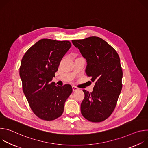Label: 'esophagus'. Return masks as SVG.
Masks as SVG:
<instances>
[{
	"label": "esophagus",
	"mask_w": 148,
	"mask_h": 148,
	"mask_svg": "<svg viewBox=\"0 0 148 148\" xmlns=\"http://www.w3.org/2000/svg\"><path fill=\"white\" fill-rule=\"evenodd\" d=\"M72 88H73V91H77V90H78V88L77 87H75V86H73V87H72Z\"/></svg>",
	"instance_id": "esophagus-1"
}]
</instances>
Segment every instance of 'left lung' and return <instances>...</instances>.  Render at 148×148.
Here are the masks:
<instances>
[{
  "instance_id": "obj_1",
  "label": "left lung",
  "mask_w": 148,
  "mask_h": 148,
  "mask_svg": "<svg viewBox=\"0 0 148 148\" xmlns=\"http://www.w3.org/2000/svg\"><path fill=\"white\" fill-rule=\"evenodd\" d=\"M72 43L87 60V75L95 82L92 92L83 90L85 97L81 104V114L89 121H103L113 112L122 87L119 57L98 37L72 40Z\"/></svg>"
}]
</instances>
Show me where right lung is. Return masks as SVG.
Masks as SVG:
<instances>
[{"label": "right lung", "mask_w": 148, "mask_h": 148, "mask_svg": "<svg viewBox=\"0 0 148 148\" xmlns=\"http://www.w3.org/2000/svg\"><path fill=\"white\" fill-rule=\"evenodd\" d=\"M71 46L69 41L41 39L26 52L21 61L19 74L23 92L34 114L43 120L60 117L73 91L69 84L60 87L51 82Z\"/></svg>", "instance_id": "add662e5"}]
</instances>
